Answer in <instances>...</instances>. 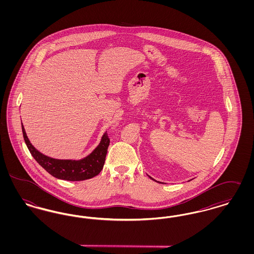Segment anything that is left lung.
<instances>
[{"label": "left lung", "instance_id": "1", "mask_svg": "<svg viewBox=\"0 0 254 254\" xmlns=\"http://www.w3.org/2000/svg\"><path fill=\"white\" fill-rule=\"evenodd\" d=\"M150 178H151V177H150Z\"/></svg>", "mask_w": 254, "mask_h": 254}]
</instances>
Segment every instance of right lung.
I'll use <instances>...</instances> for the list:
<instances>
[{
	"instance_id": "1",
	"label": "right lung",
	"mask_w": 254,
	"mask_h": 254,
	"mask_svg": "<svg viewBox=\"0 0 254 254\" xmlns=\"http://www.w3.org/2000/svg\"><path fill=\"white\" fill-rule=\"evenodd\" d=\"M24 142L37 163L55 178L66 181H84L98 175L105 165L109 139L104 133L96 148L86 157L80 160H64L49 157L40 152L30 143L22 123Z\"/></svg>"
}]
</instances>
